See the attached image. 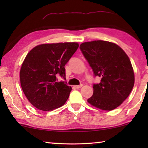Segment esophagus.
<instances>
[{"label":"esophagus","instance_id":"esophagus-1","mask_svg":"<svg viewBox=\"0 0 148 148\" xmlns=\"http://www.w3.org/2000/svg\"><path fill=\"white\" fill-rule=\"evenodd\" d=\"M82 86H83V85L81 84V85H79V86H74V87L75 89H79V88H81Z\"/></svg>","mask_w":148,"mask_h":148}]
</instances>
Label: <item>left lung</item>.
Returning <instances> with one entry per match:
<instances>
[{
	"instance_id": "obj_1",
	"label": "left lung",
	"mask_w": 148,
	"mask_h": 148,
	"mask_svg": "<svg viewBox=\"0 0 148 148\" xmlns=\"http://www.w3.org/2000/svg\"><path fill=\"white\" fill-rule=\"evenodd\" d=\"M79 48L94 76L101 78L99 84H93V95L87 102L101 110L116 108L129 97L134 84L129 57L117 44L104 40L84 42Z\"/></svg>"
}]
</instances>
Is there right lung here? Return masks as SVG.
Instances as JSON below:
<instances>
[{"mask_svg":"<svg viewBox=\"0 0 148 148\" xmlns=\"http://www.w3.org/2000/svg\"><path fill=\"white\" fill-rule=\"evenodd\" d=\"M76 42L44 44L29 52L20 70V82L25 95L34 107L50 111L62 106L72 87L65 79L64 66L78 48Z\"/></svg>","mask_w":148,"mask_h":148,"instance_id":"1","label":"right lung"}]
</instances>
